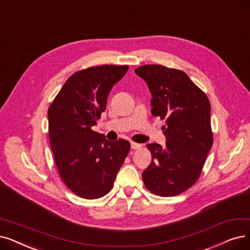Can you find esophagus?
<instances>
[{
	"instance_id": "1",
	"label": "esophagus",
	"mask_w": 250,
	"mask_h": 250,
	"mask_svg": "<svg viewBox=\"0 0 250 250\" xmlns=\"http://www.w3.org/2000/svg\"><path fill=\"white\" fill-rule=\"evenodd\" d=\"M130 146H131L132 149H138L139 147H142V145L141 144H136V143H131Z\"/></svg>"
}]
</instances>
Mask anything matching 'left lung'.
Listing matches in <instances>:
<instances>
[{"label": "left lung", "instance_id": "obj_1", "mask_svg": "<svg viewBox=\"0 0 250 250\" xmlns=\"http://www.w3.org/2000/svg\"><path fill=\"white\" fill-rule=\"evenodd\" d=\"M134 72L152 94V114L165 119V146L146 145L152 162L143 172L144 183L153 194L176 196L196 183L212 146L210 103L178 69L147 64Z\"/></svg>", "mask_w": 250, "mask_h": 250}]
</instances>
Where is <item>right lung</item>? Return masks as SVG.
Returning a JSON list of instances; mask_svg holds the SVG:
<instances>
[{
    "instance_id": "1",
    "label": "right lung",
    "mask_w": 250,
    "mask_h": 250,
    "mask_svg": "<svg viewBox=\"0 0 250 250\" xmlns=\"http://www.w3.org/2000/svg\"><path fill=\"white\" fill-rule=\"evenodd\" d=\"M128 65L89 67L69 77L48 109L49 137L63 183L76 195L97 199L111 191L130 144L109 142L91 127L106 108Z\"/></svg>"
}]
</instances>
